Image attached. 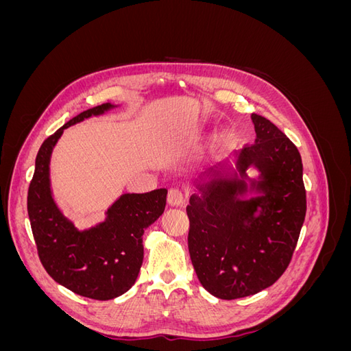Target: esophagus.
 <instances>
[{"label": "esophagus", "mask_w": 351, "mask_h": 351, "mask_svg": "<svg viewBox=\"0 0 351 351\" xmlns=\"http://www.w3.org/2000/svg\"><path fill=\"white\" fill-rule=\"evenodd\" d=\"M168 204L171 206H183L184 204V195L180 189H169L168 196H167Z\"/></svg>", "instance_id": "esophagus-1"}]
</instances>
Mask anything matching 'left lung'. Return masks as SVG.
Segmentation results:
<instances>
[{
	"label": "left lung",
	"mask_w": 351,
	"mask_h": 351,
	"mask_svg": "<svg viewBox=\"0 0 351 351\" xmlns=\"http://www.w3.org/2000/svg\"><path fill=\"white\" fill-rule=\"evenodd\" d=\"M252 121L256 141L237 155L240 177L210 168L186 209L193 268L204 289L222 300L256 294L277 281L289 267L306 217L299 149L265 117L252 114ZM250 166L261 171L259 180L247 177ZM250 191L260 195L238 197Z\"/></svg>",
	"instance_id": "8db88e82"
}]
</instances>
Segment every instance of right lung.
Segmentation results:
<instances>
[{"instance_id": "1", "label": "right lung", "mask_w": 351, "mask_h": 351, "mask_svg": "<svg viewBox=\"0 0 351 351\" xmlns=\"http://www.w3.org/2000/svg\"><path fill=\"white\" fill-rule=\"evenodd\" d=\"M114 108L110 102L83 111L39 147L27 192V214L38 256L49 277L83 297L111 300L132 289L143 262L145 228L162 215L167 189L125 193L107 210V219L79 231L52 199L49 159L67 127Z\"/></svg>"}]
</instances>
